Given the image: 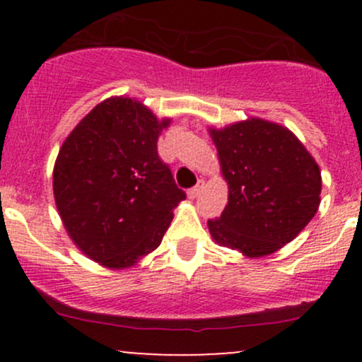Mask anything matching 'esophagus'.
Here are the masks:
<instances>
[{"mask_svg": "<svg viewBox=\"0 0 362 362\" xmlns=\"http://www.w3.org/2000/svg\"><path fill=\"white\" fill-rule=\"evenodd\" d=\"M202 187H204V182L201 180V182H199L197 185L192 187V189H189V192H187V194H189V197H190V199H195V197H199V194L202 192Z\"/></svg>", "mask_w": 362, "mask_h": 362, "instance_id": "34e87169", "label": "esophagus"}]
</instances>
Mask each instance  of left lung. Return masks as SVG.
Wrapping results in <instances>:
<instances>
[{
	"instance_id": "1",
	"label": "left lung",
	"mask_w": 362,
	"mask_h": 362,
	"mask_svg": "<svg viewBox=\"0 0 362 362\" xmlns=\"http://www.w3.org/2000/svg\"><path fill=\"white\" fill-rule=\"evenodd\" d=\"M209 136L228 182L226 207L207 221L214 242L248 259L293 242L320 206L322 173L308 149L288 127L257 117Z\"/></svg>"
}]
</instances>
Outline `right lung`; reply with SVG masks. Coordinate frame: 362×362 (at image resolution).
<instances>
[{
    "label": "right lung",
    "instance_id": "obj_1",
    "mask_svg": "<svg viewBox=\"0 0 362 362\" xmlns=\"http://www.w3.org/2000/svg\"><path fill=\"white\" fill-rule=\"evenodd\" d=\"M158 120L129 97L98 103L59 149L52 173L69 238L107 269H127L156 250L185 192L158 156Z\"/></svg>",
    "mask_w": 362,
    "mask_h": 362
}]
</instances>
